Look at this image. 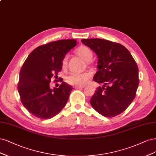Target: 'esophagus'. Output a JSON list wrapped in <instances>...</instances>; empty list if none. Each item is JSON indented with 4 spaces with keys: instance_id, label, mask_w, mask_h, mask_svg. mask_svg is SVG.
I'll list each match as a JSON object with an SVG mask.
<instances>
[{
    "instance_id": "1",
    "label": "esophagus",
    "mask_w": 156,
    "mask_h": 156,
    "mask_svg": "<svg viewBox=\"0 0 156 156\" xmlns=\"http://www.w3.org/2000/svg\"><path fill=\"white\" fill-rule=\"evenodd\" d=\"M74 87L75 89H82V88H84L85 86H78V85H75Z\"/></svg>"
}]
</instances>
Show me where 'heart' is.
Masks as SVG:
<instances>
[{
	"label": "heart",
	"mask_w": 156,
	"mask_h": 156,
	"mask_svg": "<svg viewBox=\"0 0 156 156\" xmlns=\"http://www.w3.org/2000/svg\"><path fill=\"white\" fill-rule=\"evenodd\" d=\"M76 52L80 57H81L85 62L91 61L93 58V52L91 50L87 47H80L76 49ZM67 59L68 56L66 55L62 60V65L63 68L67 67ZM90 78H91V74L88 73H72L68 75L66 80L67 83L71 85L82 86V85L86 84L88 82Z\"/></svg>",
	"instance_id": "b5f03b06"
}]
</instances>
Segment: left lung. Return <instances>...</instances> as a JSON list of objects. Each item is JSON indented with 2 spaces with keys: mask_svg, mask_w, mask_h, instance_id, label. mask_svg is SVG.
Masks as SVG:
<instances>
[{
  "mask_svg": "<svg viewBox=\"0 0 156 156\" xmlns=\"http://www.w3.org/2000/svg\"><path fill=\"white\" fill-rule=\"evenodd\" d=\"M83 44L98 56V71L93 80L102 83L90 103L100 115L113 117L122 113L135 98L139 85L138 67L123 45L98 38L83 39Z\"/></svg>",
  "mask_w": 156,
  "mask_h": 156,
  "instance_id": "1",
  "label": "left lung"
}]
</instances>
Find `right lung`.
Here are the masks:
<instances>
[{"mask_svg":"<svg viewBox=\"0 0 156 156\" xmlns=\"http://www.w3.org/2000/svg\"><path fill=\"white\" fill-rule=\"evenodd\" d=\"M76 43L75 39H62L41 45L25 60L20 71L17 89L23 105L34 116L51 119L66 105L73 90L71 85L62 80L58 88L51 89L50 83L52 77L57 79L63 58Z\"/></svg>","mask_w":156,"mask_h":156,"instance_id":"right-lung-1","label":"right lung"}]
</instances>
